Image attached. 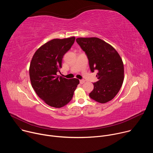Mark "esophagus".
<instances>
[{"mask_svg":"<svg viewBox=\"0 0 153 153\" xmlns=\"http://www.w3.org/2000/svg\"><path fill=\"white\" fill-rule=\"evenodd\" d=\"M85 82V80H83V79L80 80V83L81 84H83V83H84Z\"/></svg>","mask_w":153,"mask_h":153,"instance_id":"obj_1","label":"esophagus"}]
</instances>
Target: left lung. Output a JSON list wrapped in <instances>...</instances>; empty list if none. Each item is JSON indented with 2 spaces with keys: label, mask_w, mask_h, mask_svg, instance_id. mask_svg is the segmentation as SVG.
I'll return each instance as SVG.
<instances>
[{
  "label": "left lung",
  "mask_w": 153,
  "mask_h": 153,
  "mask_svg": "<svg viewBox=\"0 0 153 153\" xmlns=\"http://www.w3.org/2000/svg\"><path fill=\"white\" fill-rule=\"evenodd\" d=\"M76 42L88 59L91 71H99L96 75L99 80L93 83L90 98L101 103L110 101L123 82L124 68L120 56L111 45L97 37H80Z\"/></svg>",
  "instance_id": "left-lung-1"
}]
</instances>
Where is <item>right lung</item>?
Returning <instances> with one entry per match:
<instances>
[{
  "mask_svg": "<svg viewBox=\"0 0 153 153\" xmlns=\"http://www.w3.org/2000/svg\"><path fill=\"white\" fill-rule=\"evenodd\" d=\"M75 37L51 40L34 53L30 67L31 83L37 96L48 105L61 108L72 99L79 80L67 79L57 74L62 58L72 47Z\"/></svg>",
  "mask_w": 153,
  "mask_h": 153,
  "instance_id": "add662e5",
  "label": "right lung"
}]
</instances>
